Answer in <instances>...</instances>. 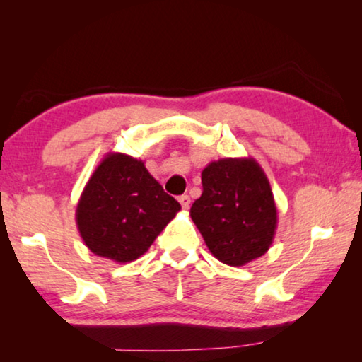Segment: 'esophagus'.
I'll list each match as a JSON object with an SVG mask.
<instances>
[{
  "label": "esophagus",
  "instance_id": "obj_1",
  "mask_svg": "<svg viewBox=\"0 0 362 362\" xmlns=\"http://www.w3.org/2000/svg\"><path fill=\"white\" fill-rule=\"evenodd\" d=\"M179 203L182 204L183 209H188V207H189V196L188 194L179 196Z\"/></svg>",
  "mask_w": 362,
  "mask_h": 362
}]
</instances>
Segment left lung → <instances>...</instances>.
I'll return each instance as SVG.
<instances>
[{
  "label": "left lung",
  "instance_id": "8db88e82",
  "mask_svg": "<svg viewBox=\"0 0 362 362\" xmlns=\"http://www.w3.org/2000/svg\"><path fill=\"white\" fill-rule=\"evenodd\" d=\"M203 193L189 216L217 260L243 267L267 252L278 211L265 173L254 158H222L201 173Z\"/></svg>",
  "mask_w": 362,
  "mask_h": 362
}]
</instances>
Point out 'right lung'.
Returning a JSON list of instances; mask_svg holds the SVG:
<instances>
[{
  "label": "right lung",
  "instance_id": "1",
  "mask_svg": "<svg viewBox=\"0 0 362 362\" xmlns=\"http://www.w3.org/2000/svg\"><path fill=\"white\" fill-rule=\"evenodd\" d=\"M179 211L142 159L108 153L83 189L76 225L90 252L127 263L148 250Z\"/></svg>",
  "mask_w": 362,
  "mask_h": 362
}]
</instances>
